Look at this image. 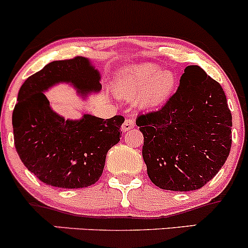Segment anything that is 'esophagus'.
<instances>
[{
	"label": "esophagus",
	"mask_w": 248,
	"mask_h": 248,
	"mask_svg": "<svg viewBox=\"0 0 248 248\" xmlns=\"http://www.w3.org/2000/svg\"><path fill=\"white\" fill-rule=\"evenodd\" d=\"M134 126H135V119L134 118H126L124 121L123 125H122V130H123L124 132H126V131H129V130H131Z\"/></svg>",
	"instance_id": "34e87169"
}]
</instances>
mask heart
I'll return each instance as SVG.
<instances>
[{
  "label": "heart",
  "instance_id": "heart-1",
  "mask_svg": "<svg viewBox=\"0 0 248 248\" xmlns=\"http://www.w3.org/2000/svg\"><path fill=\"white\" fill-rule=\"evenodd\" d=\"M175 85L177 78L172 70H159L156 64L143 63L124 73L113 86V92L122 99H136L141 108H153L170 98Z\"/></svg>",
  "mask_w": 248,
  "mask_h": 248
}]
</instances>
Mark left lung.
Masks as SVG:
<instances>
[{"mask_svg": "<svg viewBox=\"0 0 248 248\" xmlns=\"http://www.w3.org/2000/svg\"><path fill=\"white\" fill-rule=\"evenodd\" d=\"M148 177L162 190L193 191L217 174L232 145V113L217 81L188 65L159 111L140 114Z\"/></svg>", "mask_w": 248, "mask_h": 248, "instance_id": "8db88e82", "label": "left lung"}]
</instances>
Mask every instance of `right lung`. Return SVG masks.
I'll return each mask as SVG.
<instances>
[{"label":"right lung","mask_w":248,"mask_h":248,"mask_svg":"<svg viewBox=\"0 0 248 248\" xmlns=\"http://www.w3.org/2000/svg\"><path fill=\"white\" fill-rule=\"evenodd\" d=\"M101 76L86 57L53 61L30 76L13 111L14 143L20 159L40 181L62 188L93 185L103 174L107 152L121 141L124 117L83 114L65 119L56 113L44 92L70 83L81 96L101 89Z\"/></svg>","instance_id":"obj_1"}]
</instances>
